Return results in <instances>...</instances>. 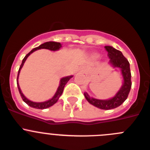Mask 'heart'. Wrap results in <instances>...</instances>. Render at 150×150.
<instances>
[{
  "mask_svg": "<svg viewBox=\"0 0 150 150\" xmlns=\"http://www.w3.org/2000/svg\"><path fill=\"white\" fill-rule=\"evenodd\" d=\"M98 55H94V57H96V58H97V57H98Z\"/></svg>",
  "mask_w": 150,
  "mask_h": 150,
  "instance_id": "b5f03b06",
  "label": "heart"
}]
</instances>
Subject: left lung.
<instances>
[{
  "label": "left lung",
  "mask_w": 150,
  "mask_h": 150,
  "mask_svg": "<svg viewBox=\"0 0 150 150\" xmlns=\"http://www.w3.org/2000/svg\"><path fill=\"white\" fill-rule=\"evenodd\" d=\"M105 50L108 52L110 59V64L113 67H119L121 69L122 74L123 85L113 98L108 100H99L93 98H90L89 95L85 92L84 96L88 102L95 107L101 110H111L116 108L121 105L125 100H126L132 88V74L130 71V64L128 61L122 55L120 50H116L112 46H104Z\"/></svg>",
  "instance_id": "8db88e82"
}]
</instances>
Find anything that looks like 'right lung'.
<instances>
[{
  "label": "right lung",
  "instance_id": "obj_1",
  "mask_svg": "<svg viewBox=\"0 0 150 150\" xmlns=\"http://www.w3.org/2000/svg\"><path fill=\"white\" fill-rule=\"evenodd\" d=\"M61 47H62V44H61L60 43L53 42V41H50V42H46V43H43V44L40 45V46H38V47L33 49V50H31L29 53H28L27 55H25V58L23 59V60H22V64H21L20 67H19V69H18V76H17V82H18V75H19V73H20V71H21V69H22V66L24 65V63H25V62L26 61L28 57L30 54L32 53V52H34L36 51V50H40V49H46V50H51V51H56V50H59ZM72 77L73 76H65V77L62 78L60 80V85H59V88H58V89H57L55 95H54L51 99H50V100H46V101H44V102H33L31 101V100H28V99L22 92V91H21L20 89V87H19V85H18V83H17V86H18V91H19V93H20V95L21 97H22V98L24 102H25L26 104H27L28 106H30V107H34V108H36V109L43 110L51 107V106L55 104V103L58 101L59 98H60L61 95H62V92H63L64 88V86H65V85L67 84V82L69 81V79Z\"/></svg>",
  "mask_w": 150,
  "mask_h": 150
}]
</instances>
